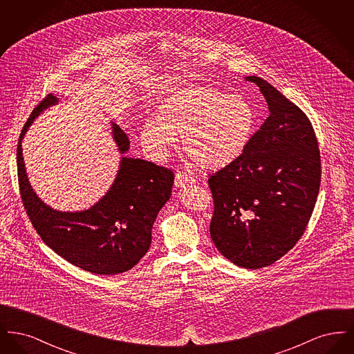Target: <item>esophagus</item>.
I'll use <instances>...</instances> for the list:
<instances>
[{
  "mask_svg": "<svg viewBox=\"0 0 354 354\" xmlns=\"http://www.w3.org/2000/svg\"><path fill=\"white\" fill-rule=\"evenodd\" d=\"M195 182V179L192 176H189L188 174L185 172H176V176H175V185L178 188H183L185 185H192Z\"/></svg>",
  "mask_w": 354,
  "mask_h": 354,
  "instance_id": "esophagus-1",
  "label": "esophagus"
}]
</instances>
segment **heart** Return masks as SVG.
<instances>
[{"instance_id": "b5f03b06", "label": "heart", "mask_w": 354, "mask_h": 354, "mask_svg": "<svg viewBox=\"0 0 354 354\" xmlns=\"http://www.w3.org/2000/svg\"><path fill=\"white\" fill-rule=\"evenodd\" d=\"M256 123L254 109L245 97L207 84L169 90L160 101L158 120H147L140 131L143 150L165 160L183 138L185 150L204 169H221L247 149Z\"/></svg>"}]
</instances>
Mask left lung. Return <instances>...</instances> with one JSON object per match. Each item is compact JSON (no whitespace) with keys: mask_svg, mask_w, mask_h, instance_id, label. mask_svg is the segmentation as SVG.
Listing matches in <instances>:
<instances>
[{"mask_svg":"<svg viewBox=\"0 0 354 354\" xmlns=\"http://www.w3.org/2000/svg\"><path fill=\"white\" fill-rule=\"evenodd\" d=\"M270 117L244 152L212 174L209 234L219 252L237 267L259 270L277 261L303 236L321 182L319 143L308 117L260 77Z\"/></svg>","mask_w":354,"mask_h":354,"instance_id":"8db88e82","label":"left lung"}]
</instances>
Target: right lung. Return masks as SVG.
<instances>
[{
	"label": "right lung",
	"mask_w": 354,
	"mask_h": 354,
	"mask_svg": "<svg viewBox=\"0 0 354 354\" xmlns=\"http://www.w3.org/2000/svg\"><path fill=\"white\" fill-rule=\"evenodd\" d=\"M59 102L49 94L25 123L17 146L18 183L26 214L51 250L73 266L113 276L131 270L151 245L153 221L167 203L174 172L139 158H129L130 140L113 123V138L122 153L109 191L90 208L64 212L51 208L34 192L22 156V139L44 110Z\"/></svg>",
	"instance_id": "1"
}]
</instances>
